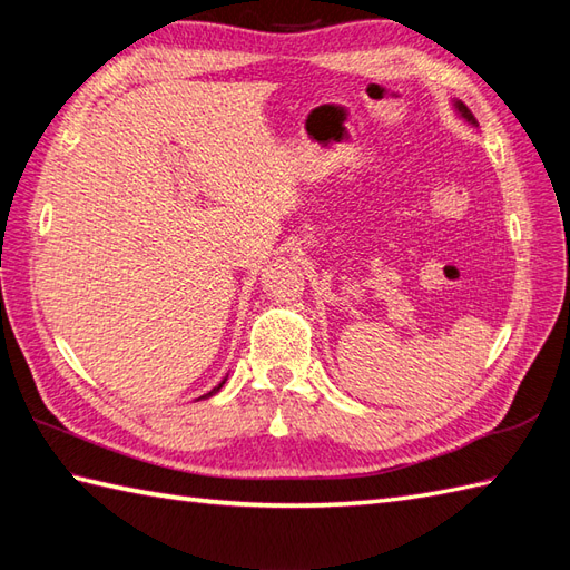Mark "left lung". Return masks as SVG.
Here are the masks:
<instances>
[{
  "label": "left lung",
  "mask_w": 570,
  "mask_h": 570,
  "mask_svg": "<svg viewBox=\"0 0 570 570\" xmlns=\"http://www.w3.org/2000/svg\"><path fill=\"white\" fill-rule=\"evenodd\" d=\"M453 107H455V112H458L460 117H463L468 125H472V127H478V119H475V117H472V112L468 110V107H465L463 102H460V100H453Z\"/></svg>",
  "instance_id": "left-lung-1"
}]
</instances>
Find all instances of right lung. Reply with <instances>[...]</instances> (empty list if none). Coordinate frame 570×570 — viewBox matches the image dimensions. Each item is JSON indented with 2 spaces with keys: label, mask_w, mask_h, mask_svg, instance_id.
Instances as JSON below:
<instances>
[{
  "label": "right lung",
  "mask_w": 570,
  "mask_h": 570,
  "mask_svg": "<svg viewBox=\"0 0 570 570\" xmlns=\"http://www.w3.org/2000/svg\"><path fill=\"white\" fill-rule=\"evenodd\" d=\"M225 380H227V377H225ZM225 380H223L220 384H217V386H215V390H210L208 394H205V396H200V399H208V396H213V394H217V392H220V390H223V384H225Z\"/></svg>",
  "instance_id": "add662e5"
}]
</instances>
